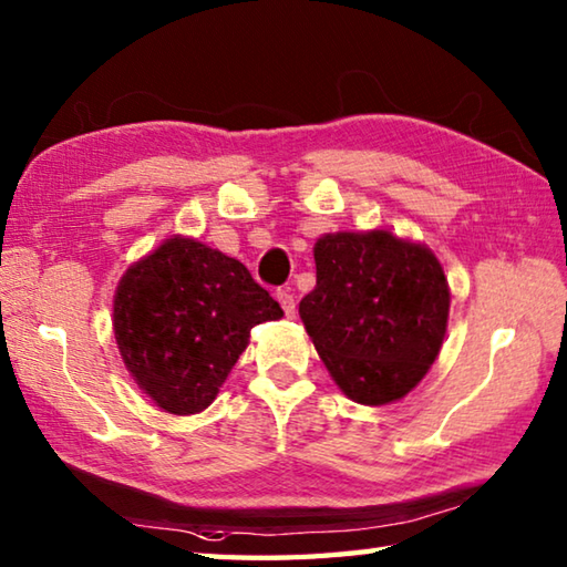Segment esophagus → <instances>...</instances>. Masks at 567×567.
Segmentation results:
<instances>
[{
	"label": "esophagus",
	"instance_id": "1",
	"mask_svg": "<svg viewBox=\"0 0 567 567\" xmlns=\"http://www.w3.org/2000/svg\"><path fill=\"white\" fill-rule=\"evenodd\" d=\"M277 302L282 305V310L287 318H295V297L290 295V290H277Z\"/></svg>",
	"mask_w": 567,
	"mask_h": 567
}]
</instances>
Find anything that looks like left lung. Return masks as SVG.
Listing matches in <instances>:
<instances>
[{
  "mask_svg": "<svg viewBox=\"0 0 567 567\" xmlns=\"http://www.w3.org/2000/svg\"><path fill=\"white\" fill-rule=\"evenodd\" d=\"M318 285L300 318L332 380L360 405L405 398L443 348L450 287L425 245L388 229L315 243Z\"/></svg>",
  "mask_w": 567,
  "mask_h": 567,
  "instance_id": "obj_1",
  "label": "left lung"
}]
</instances>
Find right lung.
<instances>
[{
    "mask_svg": "<svg viewBox=\"0 0 567 567\" xmlns=\"http://www.w3.org/2000/svg\"><path fill=\"white\" fill-rule=\"evenodd\" d=\"M280 318L243 262L175 235L122 275L112 328L140 390L169 415H195L217 398L249 330Z\"/></svg>",
    "mask_w": 567,
    "mask_h": 567,
    "instance_id": "right-lung-1",
    "label": "right lung"
}]
</instances>
